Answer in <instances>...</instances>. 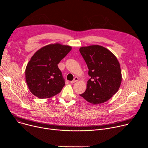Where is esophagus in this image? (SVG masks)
<instances>
[{
    "instance_id": "obj_1",
    "label": "esophagus",
    "mask_w": 148,
    "mask_h": 148,
    "mask_svg": "<svg viewBox=\"0 0 148 148\" xmlns=\"http://www.w3.org/2000/svg\"><path fill=\"white\" fill-rule=\"evenodd\" d=\"M78 81V77H75L74 78V79L73 80V81H71L70 82L71 83V84H73V83H74V82H77V81Z\"/></svg>"
}]
</instances>
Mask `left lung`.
<instances>
[{"label":"left lung","mask_w":148,"mask_h":148,"mask_svg":"<svg viewBox=\"0 0 148 148\" xmlns=\"http://www.w3.org/2000/svg\"><path fill=\"white\" fill-rule=\"evenodd\" d=\"M79 52L91 77L86 91L80 96L92 104L106 102L118 91L122 81L116 57L109 50L98 45L82 47Z\"/></svg>","instance_id":"1"}]
</instances>
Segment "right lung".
I'll list each match as a JSON object with an SVG mask.
<instances>
[{
	"mask_svg": "<svg viewBox=\"0 0 148 148\" xmlns=\"http://www.w3.org/2000/svg\"><path fill=\"white\" fill-rule=\"evenodd\" d=\"M71 47L51 44L37 50L26 68V81L30 92L38 98H49L61 92L65 85L58 64Z\"/></svg>",
	"mask_w": 148,
	"mask_h": 148,
	"instance_id": "1",
	"label": "right lung"
}]
</instances>
